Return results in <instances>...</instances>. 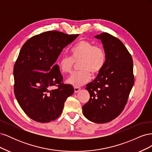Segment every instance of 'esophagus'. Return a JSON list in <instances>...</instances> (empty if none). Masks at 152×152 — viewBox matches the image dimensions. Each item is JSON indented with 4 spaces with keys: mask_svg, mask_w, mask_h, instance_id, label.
I'll list each match as a JSON object with an SVG mask.
<instances>
[{
    "mask_svg": "<svg viewBox=\"0 0 152 152\" xmlns=\"http://www.w3.org/2000/svg\"><path fill=\"white\" fill-rule=\"evenodd\" d=\"M80 90V87H74V91H75V93H78V92H79Z\"/></svg>",
    "mask_w": 152,
    "mask_h": 152,
    "instance_id": "esophagus-1",
    "label": "esophagus"
}]
</instances>
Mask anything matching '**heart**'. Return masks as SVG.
Here are the masks:
<instances>
[{
  "mask_svg": "<svg viewBox=\"0 0 152 152\" xmlns=\"http://www.w3.org/2000/svg\"><path fill=\"white\" fill-rule=\"evenodd\" d=\"M72 57L63 56L59 58L58 65L63 73H70L79 64L80 71L73 73L66 80L68 84L74 87L83 86L91 78V74L97 75L105 65L107 56L104 50L94 45L87 40H82L77 42L71 49Z\"/></svg>",
  "mask_w": 152,
  "mask_h": 152,
  "instance_id": "1",
  "label": "heart"
}]
</instances>
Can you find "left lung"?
Returning <instances> with one entry per match:
<instances>
[{
    "label": "left lung",
    "mask_w": 152,
    "mask_h": 152,
    "mask_svg": "<svg viewBox=\"0 0 152 152\" xmlns=\"http://www.w3.org/2000/svg\"><path fill=\"white\" fill-rule=\"evenodd\" d=\"M95 38L102 41L107 60L96 79L86 86L90 98L82 107V113L89 121L103 124L121 113L134 78L132 58L121 41L105 32Z\"/></svg>",
    "instance_id": "8db88e82"
}]
</instances>
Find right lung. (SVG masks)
Segmentation results:
<instances>
[{
  "label": "right lung",
  "mask_w": 152,
  "mask_h": 152,
  "mask_svg": "<svg viewBox=\"0 0 152 152\" xmlns=\"http://www.w3.org/2000/svg\"><path fill=\"white\" fill-rule=\"evenodd\" d=\"M78 36L49 31L32 37L22 46L14 66V91L21 109L32 120L54 121L61 114L67 98L74 93L72 85L63 83L54 63Z\"/></svg>",
  "instance_id": "1"
}]
</instances>
